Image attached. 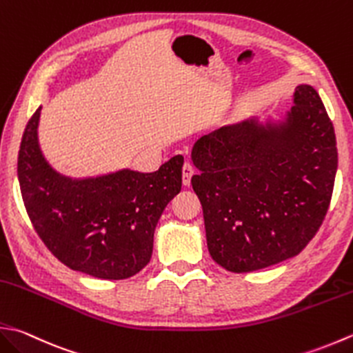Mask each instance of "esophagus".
I'll use <instances>...</instances> for the list:
<instances>
[{"mask_svg": "<svg viewBox=\"0 0 353 353\" xmlns=\"http://www.w3.org/2000/svg\"><path fill=\"white\" fill-rule=\"evenodd\" d=\"M194 167H192L191 162H185L183 163V168H182V182L185 186H190L191 185V177L194 176Z\"/></svg>", "mask_w": 353, "mask_h": 353, "instance_id": "1", "label": "esophagus"}]
</instances>
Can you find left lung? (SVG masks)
<instances>
[{"label":"left lung","instance_id":"obj_1","mask_svg":"<svg viewBox=\"0 0 353 353\" xmlns=\"http://www.w3.org/2000/svg\"><path fill=\"white\" fill-rule=\"evenodd\" d=\"M294 103L279 123L248 119L192 147L206 243L226 271L295 257L326 217L338 167L334 125L314 87H296Z\"/></svg>","mask_w":353,"mask_h":353}]
</instances>
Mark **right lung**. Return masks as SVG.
<instances>
[{"label": "right lung", "instance_id": "1", "mask_svg": "<svg viewBox=\"0 0 353 353\" xmlns=\"http://www.w3.org/2000/svg\"><path fill=\"white\" fill-rule=\"evenodd\" d=\"M41 107L27 122L18 153L26 211L39 239L73 271L123 280L148 265L156 225L182 188L183 157L154 172L121 170L70 179L47 163L38 143Z\"/></svg>", "mask_w": 353, "mask_h": 353}]
</instances>
